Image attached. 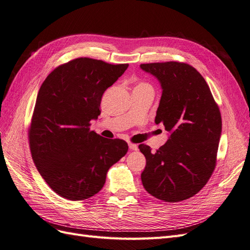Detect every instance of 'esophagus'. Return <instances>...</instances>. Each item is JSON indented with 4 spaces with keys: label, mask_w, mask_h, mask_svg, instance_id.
I'll use <instances>...</instances> for the list:
<instances>
[{
    "label": "esophagus",
    "mask_w": 250,
    "mask_h": 250,
    "mask_svg": "<svg viewBox=\"0 0 250 250\" xmlns=\"http://www.w3.org/2000/svg\"><path fill=\"white\" fill-rule=\"evenodd\" d=\"M128 146H129L130 150H138V145H137V144L129 143V144H128Z\"/></svg>",
    "instance_id": "obj_1"
}]
</instances>
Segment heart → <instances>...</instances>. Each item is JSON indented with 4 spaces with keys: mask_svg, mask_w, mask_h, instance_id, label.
Returning <instances> with one entry per match:
<instances>
[{
    "mask_svg": "<svg viewBox=\"0 0 250 250\" xmlns=\"http://www.w3.org/2000/svg\"><path fill=\"white\" fill-rule=\"evenodd\" d=\"M139 85H149V84H147V83H141V84H139Z\"/></svg>",
    "mask_w": 250,
    "mask_h": 250,
    "instance_id": "1",
    "label": "heart"
}]
</instances>
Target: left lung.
Masks as SVG:
<instances>
[{"instance_id":"obj_1","label":"left lung","mask_w":250,"mask_h":250,"mask_svg":"<svg viewBox=\"0 0 250 250\" xmlns=\"http://www.w3.org/2000/svg\"><path fill=\"white\" fill-rule=\"evenodd\" d=\"M141 69L161 82L155 123L171 133L155 152L145 144L139 146L146 157L142 183L157 199L183 201L197 194L215 170L221 113L207 81L192 65L167 62L143 63Z\"/></svg>"}]
</instances>
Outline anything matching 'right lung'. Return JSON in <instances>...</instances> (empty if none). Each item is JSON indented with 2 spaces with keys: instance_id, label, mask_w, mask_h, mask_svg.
<instances>
[{
  "instance_id": "add662e5",
  "label": "right lung",
  "mask_w": 250,
  "mask_h": 250,
  "mask_svg": "<svg viewBox=\"0 0 250 250\" xmlns=\"http://www.w3.org/2000/svg\"><path fill=\"white\" fill-rule=\"evenodd\" d=\"M128 67L80 57L60 64L39 90L29 145L42 177L60 197L77 201L103 188L108 169L128 151L127 143L90 130L101 113L105 90Z\"/></svg>"
}]
</instances>
